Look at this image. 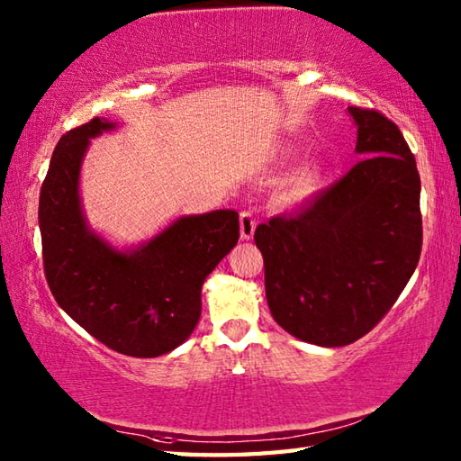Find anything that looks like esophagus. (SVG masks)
<instances>
[{"label": "esophagus", "instance_id": "1", "mask_svg": "<svg viewBox=\"0 0 461 461\" xmlns=\"http://www.w3.org/2000/svg\"><path fill=\"white\" fill-rule=\"evenodd\" d=\"M256 225H258V218H256V213H253V210H243L240 213L241 240H251L253 231H256Z\"/></svg>", "mask_w": 461, "mask_h": 461}]
</instances>
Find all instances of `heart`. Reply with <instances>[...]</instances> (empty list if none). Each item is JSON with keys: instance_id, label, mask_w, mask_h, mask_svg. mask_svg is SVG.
Masks as SVG:
<instances>
[{"instance_id": "heart-1", "label": "heart", "mask_w": 461, "mask_h": 461, "mask_svg": "<svg viewBox=\"0 0 461 461\" xmlns=\"http://www.w3.org/2000/svg\"><path fill=\"white\" fill-rule=\"evenodd\" d=\"M321 180V172L317 168H309L303 172L299 178L293 182L291 185V195H307L317 188V184Z\"/></svg>"}]
</instances>
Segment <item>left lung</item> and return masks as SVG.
<instances>
[{"instance_id":"obj_1","label":"left lung","mask_w":461,"mask_h":461,"mask_svg":"<svg viewBox=\"0 0 461 461\" xmlns=\"http://www.w3.org/2000/svg\"><path fill=\"white\" fill-rule=\"evenodd\" d=\"M360 160L289 215L258 225L271 315L289 335L345 347L375 329L422 251L420 174L398 126L350 106Z\"/></svg>"}]
</instances>
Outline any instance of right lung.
<instances>
[{
    "label": "right lung",
    "instance_id": "right-lung-1",
    "mask_svg": "<svg viewBox=\"0 0 461 461\" xmlns=\"http://www.w3.org/2000/svg\"><path fill=\"white\" fill-rule=\"evenodd\" d=\"M109 129L95 116L55 146L39 195L43 269L55 301L89 335L121 355L154 358L198 325L203 279L238 243L240 215L180 218L136 251H114L86 228L79 203L86 144Z\"/></svg>",
    "mask_w": 461,
    "mask_h": 461
}]
</instances>
